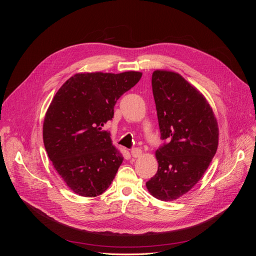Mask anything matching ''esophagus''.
Here are the masks:
<instances>
[{
    "label": "esophagus",
    "instance_id": "34e87169",
    "mask_svg": "<svg viewBox=\"0 0 256 256\" xmlns=\"http://www.w3.org/2000/svg\"><path fill=\"white\" fill-rule=\"evenodd\" d=\"M131 154H132V157L138 158L142 154V150L140 148H138V147H134V148L131 150Z\"/></svg>",
    "mask_w": 256,
    "mask_h": 256
}]
</instances>
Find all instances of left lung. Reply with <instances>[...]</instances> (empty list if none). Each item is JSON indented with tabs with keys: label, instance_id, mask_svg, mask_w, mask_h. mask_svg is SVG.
Listing matches in <instances>:
<instances>
[{
	"label": "left lung",
	"instance_id": "obj_1",
	"mask_svg": "<svg viewBox=\"0 0 256 256\" xmlns=\"http://www.w3.org/2000/svg\"><path fill=\"white\" fill-rule=\"evenodd\" d=\"M161 138L158 171L146 182L150 194L173 200L192 189L218 148L219 128L205 97L180 74L156 70L152 76Z\"/></svg>",
	"mask_w": 256,
	"mask_h": 256
}]
</instances>
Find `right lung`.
Here are the masks:
<instances>
[{"mask_svg": "<svg viewBox=\"0 0 256 256\" xmlns=\"http://www.w3.org/2000/svg\"><path fill=\"white\" fill-rule=\"evenodd\" d=\"M141 72H85L69 78L46 113V152L66 184L81 196L104 193L124 160L104 130L120 97L140 81Z\"/></svg>", "mask_w": 256, "mask_h": 256, "instance_id": "add662e5", "label": "right lung"}]
</instances>
